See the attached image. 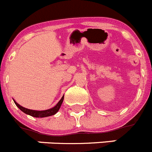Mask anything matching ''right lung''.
<instances>
[{"label":"right lung","instance_id":"1","mask_svg":"<svg viewBox=\"0 0 152 152\" xmlns=\"http://www.w3.org/2000/svg\"><path fill=\"white\" fill-rule=\"evenodd\" d=\"M64 96H63L62 98H61V99L59 101V102H58V103H57L54 107L48 109V110H30V109L25 108V107L20 106L18 103H16V102H15L14 100H13V102H14L15 104L19 108H20L23 113H26V114H28V115L32 116V117H49V116L54 115V114H55L58 110H59L60 107H61V104H62L63 103V101H64Z\"/></svg>","mask_w":152,"mask_h":152}]
</instances>
